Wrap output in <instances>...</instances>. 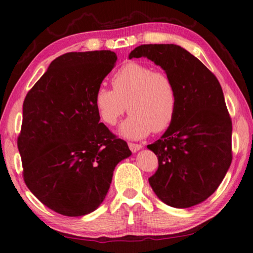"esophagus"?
Masks as SVG:
<instances>
[{
	"label": "esophagus",
	"mask_w": 253,
	"mask_h": 253,
	"mask_svg": "<svg viewBox=\"0 0 253 253\" xmlns=\"http://www.w3.org/2000/svg\"><path fill=\"white\" fill-rule=\"evenodd\" d=\"M142 144H138V143H132V142H129V148H130V150L132 151V152H136V151H139L140 149H142Z\"/></svg>",
	"instance_id": "34e87169"
}]
</instances>
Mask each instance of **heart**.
I'll return each instance as SVG.
<instances>
[{
    "label": "heart",
    "instance_id": "obj_1",
    "mask_svg": "<svg viewBox=\"0 0 253 253\" xmlns=\"http://www.w3.org/2000/svg\"><path fill=\"white\" fill-rule=\"evenodd\" d=\"M112 87H98L94 106L99 119L113 126L129 110L131 115L120 126L124 138L142 139L171 126L178 109L177 88L170 75L150 66L127 63L112 76Z\"/></svg>",
    "mask_w": 253,
    "mask_h": 253
}]
</instances>
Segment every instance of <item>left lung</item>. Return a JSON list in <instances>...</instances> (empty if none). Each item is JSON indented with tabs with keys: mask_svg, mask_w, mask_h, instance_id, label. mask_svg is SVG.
<instances>
[{
	"mask_svg": "<svg viewBox=\"0 0 253 253\" xmlns=\"http://www.w3.org/2000/svg\"><path fill=\"white\" fill-rule=\"evenodd\" d=\"M147 57L175 82L176 118L148 149L158 157L149 178L165 204L187 209L217 189L232 163V121L214 74L195 56L172 43L141 44L129 58Z\"/></svg>",
	"mask_w": 253,
	"mask_h": 253,
	"instance_id": "8db88e82",
	"label": "left lung"
}]
</instances>
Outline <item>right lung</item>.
<instances>
[{
  "mask_svg": "<svg viewBox=\"0 0 253 253\" xmlns=\"http://www.w3.org/2000/svg\"><path fill=\"white\" fill-rule=\"evenodd\" d=\"M117 59L110 50L65 53L23 102L18 148L24 183L43 205L65 216L96 210L115 166L132 154L99 123L94 106V94Z\"/></svg>",
  "mask_w": 253,
  "mask_h": 253,
  "instance_id": "obj_1",
  "label": "right lung"
}]
</instances>
